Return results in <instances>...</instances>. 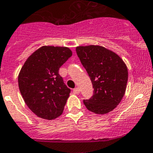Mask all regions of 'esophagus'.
I'll use <instances>...</instances> for the list:
<instances>
[{
	"instance_id": "esophagus-1",
	"label": "esophagus",
	"mask_w": 153,
	"mask_h": 153,
	"mask_svg": "<svg viewBox=\"0 0 153 153\" xmlns=\"http://www.w3.org/2000/svg\"><path fill=\"white\" fill-rule=\"evenodd\" d=\"M73 93H75V94H78L80 93V89L78 87H76V88H75L73 90Z\"/></svg>"
}]
</instances>
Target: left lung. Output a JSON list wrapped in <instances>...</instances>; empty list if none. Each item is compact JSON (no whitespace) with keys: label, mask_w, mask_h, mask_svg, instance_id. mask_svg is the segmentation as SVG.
<instances>
[{"label":"left lung","mask_w":153,"mask_h":153,"mask_svg":"<svg viewBox=\"0 0 153 153\" xmlns=\"http://www.w3.org/2000/svg\"><path fill=\"white\" fill-rule=\"evenodd\" d=\"M76 53L91 80L93 95L84 99L89 111L111 112L122 100L128 81V69L117 54L99 45L78 46Z\"/></svg>","instance_id":"8db88e82"}]
</instances>
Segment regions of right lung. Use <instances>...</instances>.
I'll return each mask as SVG.
<instances>
[{
    "label": "right lung",
    "instance_id": "right-lung-1",
    "mask_svg": "<svg viewBox=\"0 0 153 153\" xmlns=\"http://www.w3.org/2000/svg\"><path fill=\"white\" fill-rule=\"evenodd\" d=\"M66 47L42 46L25 61L19 75V87L28 108L39 117L54 119L63 113L71 90L59 74L72 56Z\"/></svg>",
    "mask_w": 153,
    "mask_h": 153
}]
</instances>
